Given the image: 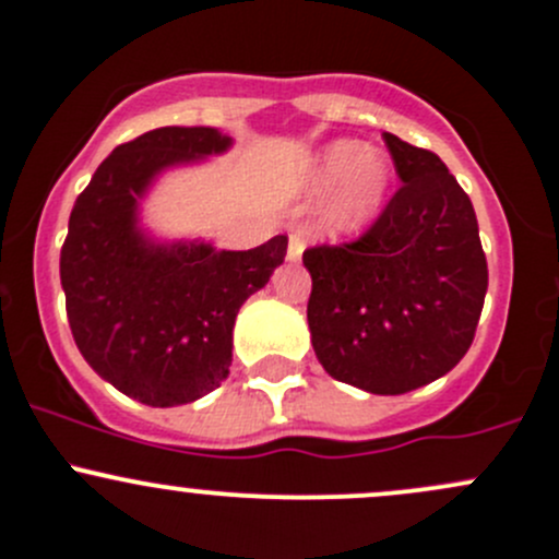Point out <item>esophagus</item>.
Wrapping results in <instances>:
<instances>
[{
  "label": "esophagus",
  "mask_w": 559,
  "mask_h": 559,
  "mask_svg": "<svg viewBox=\"0 0 559 559\" xmlns=\"http://www.w3.org/2000/svg\"><path fill=\"white\" fill-rule=\"evenodd\" d=\"M302 251H305V240H302V235H299V233H292V235H289V249H286V257H289L292 262H297L299 257H302Z\"/></svg>",
  "instance_id": "esophagus-1"
}]
</instances>
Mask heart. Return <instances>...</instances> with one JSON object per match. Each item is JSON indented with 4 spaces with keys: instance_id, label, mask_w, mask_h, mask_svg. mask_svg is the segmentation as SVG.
Listing matches in <instances>:
<instances>
[{
    "instance_id": "obj_1",
    "label": "heart",
    "mask_w": 559,
    "mask_h": 559,
    "mask_svg": "<svg viewBox=\"0 0 559 559\" xmlns=\"http://www.w3.org/2000/svg\"><path fill=\"white\" fill-rule=\"evenodd\" d=\"M329 195L324 227L334 235L364 230L383 209L391 187V163L383 152L358 146L356 141H334L316 155L310 166V190Z\"/></svg>"
}]
</instances>
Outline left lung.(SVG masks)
Here are the masks:
<instances>
[{
	"label": "left lung",
	"mask_w": 559,
	"mask_h": 559,
	"mask_svg": "<svg viewBox=\"0 0 559 559\" xmlns=\"http://www.w3.org/2000/svg\"><path fill=\"white\" fill-rule=\"evenodd\" d=\"M402 187L361 238L302 254L310 343L340 383L396 396L448 374L477 332L487 260L474 205L433 152L383 133Z\"/></svg>",
	"instance_id": "left-lung-1"
}]
</instances>
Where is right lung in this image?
Instances as JSON below:
<instances>
[{
	"mask_svg": "<svg viewBox=\"0 0 559 559\" xmlns=\"http://www.w3.org/2000/svg\"><path fill=\"white\" fill-rule=\"evenodd\" d=\"M216 128H155L96 168L69 216L61 286L74 343L107 383L150 407L195 402L230 374L240 305L284 262L286 235L249 251L160 243L139 227L157 174L230 150Z\"/></svg>",
	"mask_w": 559,
	"mask_h": 559,
	"instance_id": "obj_1",
	"label": "right lung"
}]
</instances>
